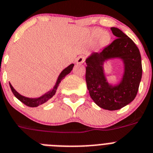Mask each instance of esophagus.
Returning a JSON list of instances; mask_svg holds the SVG:
<instances>
[{
	"mask_svg": "<svg viewBox=\"0 0 153 153\" xmlns=\"http://www.w3.org/2000/svg\"><path fill=\"white\" fill-rule=\"evenodd\" d=\"M85 62V57L83 56V55H81L76 59L77 64H82L84 63Z\"/></svg>",
	"mask_w": 153,
	"mask_h": 153,
	"instance_id": "1",
	"label": "esophagus"
}]
</instances>
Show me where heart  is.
<instances>
[{
  "instance_id": "1",
  "label": "heart",
  "mask_w": 153,
  "mask_h": 153,
  "mask_svg": "<svg viewBox=\"0 0 153 153\" xmlns=\"http://www.w3.org/2000/svg\"><path fill=\"white\" fill-rule=\"evenodd\" d=\"M102 30H96L95 32H94V34H95V37H99L102 34ZM109 40H110V36L108 35V34L105 33V34H102V38H101V42H102V44L105 45V44L108 43V42H109Z\"/></svg>"
}]
</instances>
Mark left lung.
I'll list each match as a JSON object with an SVG mask.
<instances>
[{"label": "left lung", "mask_w": 153, "mask_h": 153, "mask_svg": "<svg viewBox=\"0 0 153 153\" xmlns=\"http://www.w3.org/2000/svg\"><path fill=\"white\" fill-rule=\"evenodd\" d=\"M117 37L100 52L93 53L86 59L85 80L90 96L96 105L104 109L114 111L132 102L137 95L143 68L141 54L133 41L117 27H111ZM122 58L125 64L123 78L119 86L112 87L107 82L103 71L106 59Z\"/></svg>", "instance_id": "obj_1"}]
</instances>
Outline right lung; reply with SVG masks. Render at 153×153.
Instances as JSON below:
<instances>
[{
    "mask_svg": "<svg viewBox=\"0 0 153 153\" xmlns=\"http://www.w3.org/2000/svg\"><path fill=\"white\" fill-rule=\"evenodd\" d=\"M73 67H74V65L71 64V65H70L68 67H67L66 68L64 69L63 71H62V73L60 74V75H59V77H58V81H57L56 85H55V86L54 87V88H53L52 90H51L49 92H48L47 94H45V95H44L43 96L38 98V99H29V98H26V97L25 96H22V95H20L19 93L17 92V91L14 90V88L12 87V85L9 83L10 89H11V91H12L14 96H15L18 100L21 101L22 103H24V104L26 105L27 106H29V107H37V106L40 105H42L44 104V103H45V102H47L48 101L50 100V99L54 96L55 92H56V90L57 88H58V85H59V84H60L61 81H62V79L66 76V75H68L69 73L71 72Z\"/></svg>",
    "mask_w": 153,
    "mask_h": 153,
    "instance_id": "add662e5",
    "label": "right lung"
}]
</instances>
